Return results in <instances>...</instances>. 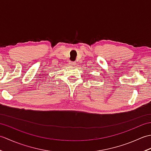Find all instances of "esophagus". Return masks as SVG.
Returning <instances> with one entry per match:
<instances>
[{
	"label": "esophagus",
	"instance_id": "obj_1",
	"mask_svg": "<svg viewBox=\"0 0 151 151\" xmlns=\"http://www.w3.org/2000/svg\"><path fill=\"white\" fill-rule=\"evenodd\" d=\"M70 64H71V65H73V64H75V62H70Z\"/></svg>",
	"mask_w": 151,
	"mask_h": 151
}]
</instances>
